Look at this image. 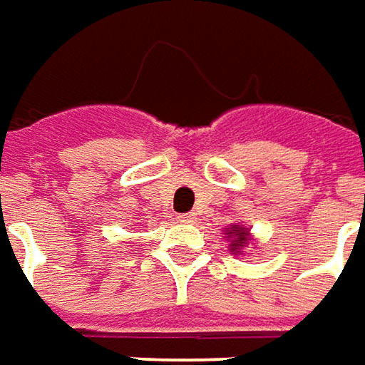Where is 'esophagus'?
I'll use <instances>...</instances> for the list:
<instances>
[{
	"instance_id": "34e87169",
	"label": "esophagus",
	"mask_w": 365,
	"mask_h": 365,
	"mask_svg": "<svg viewBox=\"0 0 365 365\" xmlns=\"http://www.w3.org/2000/svg\"><path fill=\"white\" fill-rule=\"evenodd\" d=\"M193 220H195V215H193V214L180 215V222H183V224H192Z\"/></svg>"
}]
</instances>
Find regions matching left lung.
<instances>
[{"mask_svg": "<svg viewBox=\"0 0 365 365\" xmlns=\"http://www.w3.org/2000/svg\"><path fill=\"white\" fill-rule=\"evenodd\" d=\"M224 237L225 242H227V247H230V252L234 255H242L245 252V247L254 242V237L250 234V227H245V225H230V227H225L224 230Z\"/></svg>", "mask_w": 365, "mask_h": 365, "instance_id": "8db88e82", "label": "left lung"}]
</instances>
